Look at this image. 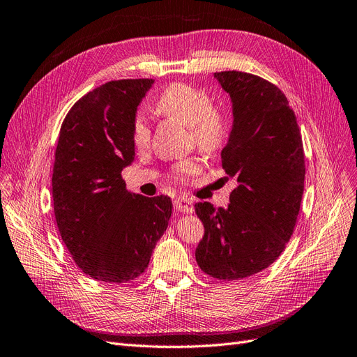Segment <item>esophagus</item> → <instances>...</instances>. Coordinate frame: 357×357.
Segmentation results:
<instances>
[{"instance_id":"obj_1","label":"esophagus","mask_w":357,"mask_h":357,"mask_svg":"<svg viewBox=\"0 0 357 357\" xmlns=\"http://www.w3.org/2000/svg\"><path fill=\"white\" fill-rule=\"evenodd\" d=\"M175 208L179 212H188V213H191L192 211H195V203H192L188 199H185V197H178V199H175Z\"/></svg>"}]
</instances>
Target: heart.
Instances as JSON below:
<instances>
[{
	"label": "heart",
	"instance_id": "heart-1",
	"mask_svg": "<svg viewBox=\"0 0 357 357\" xmlns=\"http://www.w3.org/2000/svg\"><path fill=\"white\" fill-rule=\"evenodd\" d=\"M155 109L161 115L188 126L196 145L205 152L215 151L227 135L226 114L220 107L212 106V100L206 91L190 84L176 82L162 89L155 101ZM131 139L139 149L149 145L151 130L144 115L135 118ZM200 167L202 160L199 157H190L173 166L172 176L182 181L187 176L196 175Z\"/></svg>",
	"mask_w": 357,
	"mask_h": 357
}]
</instances>
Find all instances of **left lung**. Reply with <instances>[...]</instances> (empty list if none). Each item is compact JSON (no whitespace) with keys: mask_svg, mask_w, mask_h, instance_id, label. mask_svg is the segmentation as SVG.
Wrapping results in <instances>:
<instances>
[{"mask_svg":"<svg viewBox=\"0 0 357 357\" xmlns=\"http://www.w3.org/2000/svg\"><path fill=\"white\" fill-rule=\"evenodd\" d=\"M213 77L231 98L221 162L238 185L226 209L196 203L205 227L196 260L209 277L233 281L266 269L286 248L301 209L305 154L296 116L277 85L235 70Z\"/></svg>","mask_w":357,"mask_h":357,"instance_id":"left-lung-1","label":"left lung"}]
</instances>
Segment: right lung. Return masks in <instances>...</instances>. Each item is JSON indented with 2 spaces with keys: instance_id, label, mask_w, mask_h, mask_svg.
Wrapping results in <instances>:
<instances>
[{
  "instance_id": "add662e5",
  "label": "right lung",
  "mask_w": 357,
  "mask_h": 357,
  "mask_svg": "<svg viewBox=\"0 0 357 357\" xmlns=\"http://www.w3.org/2000/svg\"><path fill=\"white\" fill-rule=\"evenodd\" d=\"M154 79L112 80L77 100L59 130L52 173L59 235L91 278L140 277L172 215L167 196L127 190L121 172L135 160L137 106Z\"/></svg>"
}]
</instances>
